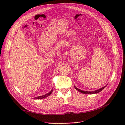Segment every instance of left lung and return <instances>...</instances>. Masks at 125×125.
Masks as SVG:
<instances>
[{
  "label": "left lung",
  "mask_w": 125,
  "mask_h": 125,
  "mask_svg": "<svg viewBox=\"0 0 125 125\" xmlns=\"http://www.w3.org/2000/svg\"><path fill=\"white\" fill-rule=\"evenodd\" d=\"M107 85H106L105 86H104L99 89L98 90H95V91H83V90H80L78 88H76L75 86H74V88L77 90L78 91H79L80 92L82 93H83V94H97L98 93L100 92L103 90L106 87Z\"/></svg>",
  "instance_id": "left-lung-1"
}]
</instances>
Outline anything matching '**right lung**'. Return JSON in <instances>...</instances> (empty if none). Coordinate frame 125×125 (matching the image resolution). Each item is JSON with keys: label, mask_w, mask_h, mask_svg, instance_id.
<instances>
[{"label": "right lung", "mask_w": 125, "mask_h": 125, "mask_svg": "<svg viewBox=\"0 0 125 125\" xmlns=\"http://www.w3.org/2000/svg\"><path fill=\"white\" fill-rule=\"evenodd\" d=\"M52 91H53V89H52V90L49 93L46 94L45 95H42V96H39L38 97H35V98H34V99H43V98H44L45 97H47L48 96H49L52 92Z\"/></svg>", "instance_id": "add662e5"}]
</instances>
